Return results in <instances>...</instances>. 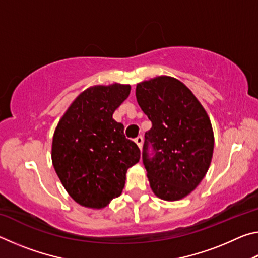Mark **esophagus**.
Masks as SVG:
<instances>
[{
	"mask_svg": "<svg viewBox=\"0 0 258 258\" xmlns=\"http://www.w3.org/2000/svg\"><path fill=\"white\" fill-rule=\"evenodd\" d=\"M135 143H137V145L139 146V148H142V143H143V138H142V135H139V137H137L135 138Z\"/></svg>",
	"mask_w": 258,
	"mask_h": 258,
	"instance_id": "esophagus-1",
	"label": "esophagus"
}]
</instances>
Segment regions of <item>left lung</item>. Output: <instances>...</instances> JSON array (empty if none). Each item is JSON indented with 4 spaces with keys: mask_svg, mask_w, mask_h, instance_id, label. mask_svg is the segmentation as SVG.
Wrapping results in <instances>:
<instances>
[{
    "mask_svg": "<svg viewBox=\"0 0 258 258\" xmlns=\"http://www.w3.org/2000/svg\"><path fill=\"white\" fill-rule=\"evenodd\" d=\"M135 95L152 124L142 151L151 189L168 202L184 198L202 182L212 161L214 133L207 112L174 77L139 83Z\"/></svg>",
    "mask_w": 258,
    "mask_h": 258,
    "instance_id": "left-lung-1",
    "label": "left lung"
}]
</instances>
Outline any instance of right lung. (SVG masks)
Returning a JSON list of instances; mask_svg holds the SVG:
<instances>
[{"label": "right lung", "mask_w": 258, "mask_h": 258, "mask_svg": "<svg viewBox=\"0 0 258 258\" xmlns=\"http://www.w3.org/2000/svg\"><path fill=\"white\" fill-rule=\"evenodd\" d=\"M131 92L130 85H97L85 90L54 131L52 163L69 196L82 206L103 208L120 196L126 172L140 160L137 143L112 118Z\"/></svg>", "instance_id": "1"}]
</instances>
